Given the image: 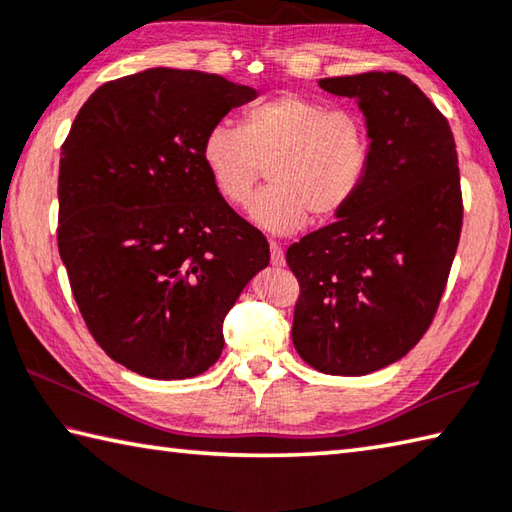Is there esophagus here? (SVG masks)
<instances>
[{
	"label": "esophagus",
	"instance_id": "obj_1",
	"mask_svg": "<svg viewBox=\"0 0 512 512\" xmlns=\"http://www.w3.org/2000/svg\"><path fill=\"white\" fill-rule=\"evenodd\" d=\"M269 252H272V265L274 267H281V265H285V252H283V247L278 245V243H269Z\"/></svg>",
	"mask_w": 512,
	"mask_h": 512
}]
</instances>
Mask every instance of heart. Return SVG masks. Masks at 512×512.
<instances>
[{"label": "heart", "instance_id": "heart-1", "mask_svg": "<svg viewBox=\"0 0 512 512\" xmlns=\"http://www.w3.org/2000/svg\"><path fill=\"white\" fill-rule=\"evenodd\" d=\"M202 162L231 207H247L260 176L269 187L252 216L274 234H292L314 216L330 223L352 205L370 162V136L359 115L321 100L283 93L240 115L238 129L216 124L200 147Z\"/></svg>", "mask_w": 512, "mask_h": 512}]
</instances>
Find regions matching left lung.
Returning <instances> with one entry per match:
<instances>
[{
    "label": "left lung",
    "mask_w": 512,
    "mask_h": 512,
    "mask_svg": "<svg viewBox=\"0 0 512 512\" xmlns=\"http://www.w3.org/2000/svg\"><path fill=\"white\" fill-rule=\"evenodd\" d=\"M368 120L363 185L334 225L287 249L298 287L296 352L314 370L361 376L406 356L435 321L464 200L448 120L394 71L325 77Z\"/></svg>",
    "instance_id": "8db88e82"
}]
</instances>
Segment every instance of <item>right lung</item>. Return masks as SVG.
I'll return each mask as SVG.
<instances>
[{"mask_svg": "<svg viewBox=\"0 0 512 512\" xmlns=\"http://www.w3.org/2000/svg\"><path fill=\"white\" fill-rule=\"evenodd\" d=\"M256 98L225 77L149 69L102 84L62 144L57 247L91 336L149 379H189L269 263L263 231L218 194L207 131Z\"/></svg>", "mask_w": 512, "mask_h": 512, "instance_id": "1", "label": "right lung"}]
</instances>
